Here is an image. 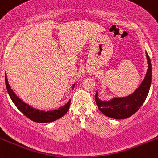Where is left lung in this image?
Segmentation results:
<instances>
[{"label":"left lung","mask_w":158,"mask_h":158,"mask_svg":"<svg viewBox=\"0 0 158 158\" xmlns=\"http://www.w3.org/2000/svg\"><path fill=\"white\" fill-rule=\"evenodd\" d=\"M148 69L146 77L137 90L130 95L123 97H113L109 100H102L95 95L98 108L106 117L116 119H123L130 117L135 114L143 104L147 97L152 82V64L150 58L146 52Z\"/></svg>","instance_id":"8db88e82"}]
</instances>
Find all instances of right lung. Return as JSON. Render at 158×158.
<instances>
[{"instance_id": "right-lung-1", "label": "right lung", "mask_w": 158, "mask_h": 158, "mask_svg": "<svg viewBox=\"0 0 158 158\" xmlns=\"http://www.w3.org/2000/svg\"><path fill=\"white\" fill-rule=\"evenodd\" d=\"M5 82H6V86L7 91H8L9 95L13 102L15 106L17 107V108L23 114L31 120L36 123H51L53 121L57 120L61 117L64 115L68 111L70 106V99L66 104L63 106L59 107L57 109H53L52 110H42L37 109V108H33L29 104H27L26 102L21 100L20 98L18 97L16 94L14 93V91L11 88L10 84H9L8 79H7L6 73H5ZM76 84H73L72 86V89H73Z\"/></svg>"}]
</instances>
